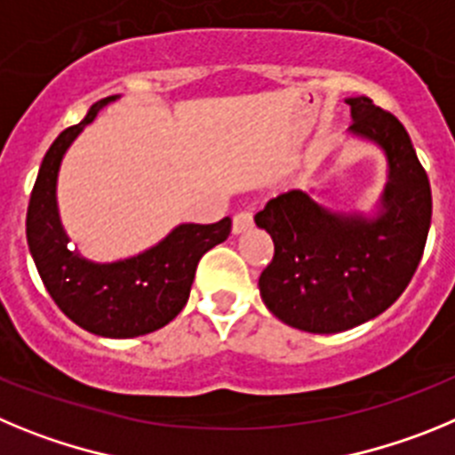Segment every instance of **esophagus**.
<instances>
[{
  "label": "esophagus",
  "instance_id": "34e87169",
  "mask_svg": "<svg viewBox=\"0 0 455 455\" xmlns=\"http://www.w3.org/2000/svg\"><path fill=\"white\" fill-rule=\"evenodd\" d=\"M251 227H253L251 212H237L235 218H233V233H235V235L249 231Z\"/></svg>",
  "mask_w": 455,
  "mask_h": 455
}]
</instances>
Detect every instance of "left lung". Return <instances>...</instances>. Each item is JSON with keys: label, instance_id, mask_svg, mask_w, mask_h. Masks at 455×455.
Here are the masks:
<instances>
[{"label": "left lung", "instance_id": "8db88e82", "mask_svg": "<svg viewBox=\"0 0 455 455\" xmlns=\"http://www.w3.org/2000/svg\"><path fill=\"white\" fill-rule=\"evenodd\" d=\"M345 101L347 133L386 156L374 208L333 211L313 190H290L253 218L274 240L260 297L274 317L306 333H342L390 308L411 283L431 227V186L408 131L370 97Z\"/></svg>", "mask_w": 455, "mask_h": 455}]
</instances>
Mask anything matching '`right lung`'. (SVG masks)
<instances>
[{
  "instance_id": "1",
  "label": "right lung",
  "mask_w": 455,
  "mask_h": 455,
  "mask_svg": "<svg viewBox=\"0 0 455 455\" xmlns=\"http://www.w3.org/2000/svg\"><path fill=\"white\" fill-rule=\"evenodd\" d=\"M120 97L90 106L79 124L69 126L44 154L27 212V243L44 288L75 324L101 338H138L163 329L190 297L199 258L224 243L231 220L215 224H179L154 247L136 256L97 263L72 251L60 222L59 172L65 154L100 110Z\"/></svg>"
}]
</instances>
